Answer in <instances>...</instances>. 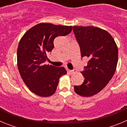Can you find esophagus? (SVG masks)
<instances>
[{"mask_svg": "<svg viewBox=\"0 0 127 127\" xmlns=\"http://www.w3.org/2000/svg\"><path fill=\"white\" fill-rule=\"evenodd\" d=\"M68 72H69V73L70 74H74L75 73V72H76V70H68Z\"/></svg>", "mask_w": 127, "mask_h": 127, "instance_id": "1", "label": "esophagus"}]
</instances>
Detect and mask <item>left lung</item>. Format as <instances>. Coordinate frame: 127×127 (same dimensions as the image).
I'll list each match as a JSON object with an SVG mask.
<instances>
[{"mask_svg": "<svg viewBox=\"0 0 127 127\" xmlns=\"http://www.w3.org/2000/svg\"><path fill=\"white\" fill-rule=\"evenodd\" d=\"M79 44L81 57L88 58L82 74L85 77L80 86H74L75 92L83 97L97 94L112 79L117 66L118 51L109 32L95 27H72Z\"/></svg>", "mask_w": 127, "mask_h": 127, "instance_id": "obj_1", "label": "left lung"}]
</instances>
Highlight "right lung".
<instances>
[{"label":"right lung","mask_w":127,"mask_h":127,"mask_svg":"<svg viewBox=\"0 0 127 127\" xmlns=\"http://www.w3.org/2000/svg\"><path fill=\"white\" fill-rule=\"evenodd\" d=\"M71 31L72 26L42 23L29 29L20 40L17 50L18 70L23 82L35 94L45 97L52 95L59 78L67 74L64 67L44 63L53 49L54 39Z\"/></svg>","instance_id":"1"}]
</instances>
